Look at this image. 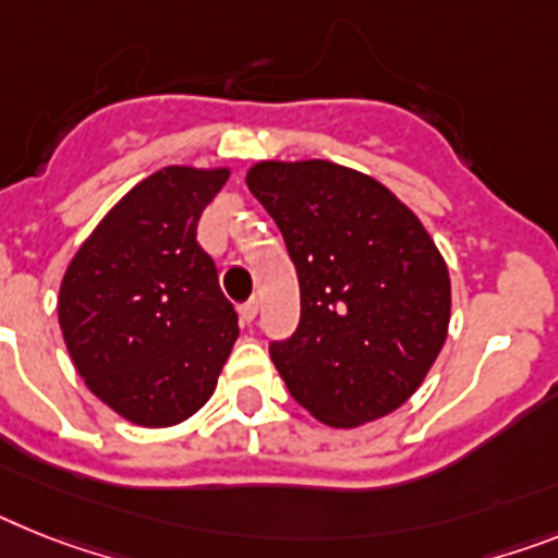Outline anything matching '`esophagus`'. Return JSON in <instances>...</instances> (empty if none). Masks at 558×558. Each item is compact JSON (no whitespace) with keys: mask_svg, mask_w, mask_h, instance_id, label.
Wrapping results in <instances>:
<instances>
[{"mask_svg":"<svg viewBox=\"0 0 558 558\" xmlns=\"http://www.w3.org/2000/svg\"><path fill=\"white\" fill-rule=\"evenodd\" d=\"M238 315H241V323H246V326H250L257 315V301L241 303V306H238Z\"/></svg>","mask_w":558,"mask_h":558,"instance_id":"34e87169","label":"esophagus"}]
</instances>
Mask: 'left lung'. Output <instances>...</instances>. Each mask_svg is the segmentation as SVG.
<instances>
[{"label":"left lung","instance_id":"8db88e82","mask_svg":"<svg viewBox=\"0 0 558 558\" xmlns=\"http://www.w3.org/2000/svg\"><path fill=\"white\" fill-rule=\"evenodd\" d=\"M252 195L287 241L301 323L269 354L289 395L335 428L372 423L414 395L446 343L448 266L380 181L331 161H264Z\"/></svg>","mask_w":558,"mask_h":558}]
</instances>
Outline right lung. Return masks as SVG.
I'll use <instances>...</instances> for the list:
<instances>
[{
    "mask_svg": "<svg viewBox=\"0 0 558 558\" xmlns=\"http://www.w3.org/2000/svg\"><path fill=\"white\" fill-rule=\"evenodd\" d=\"M227 170L167 167L110 209L70 260L59 326L87 388L124 420L163 428L213 397L238 340L235 306L198 221Z\"/></svg>",
    "mask_w": 558,
    "mask_h": 558,
    "instance_id": "obj_1",
    "label": "right lung"
}]
</instances>
